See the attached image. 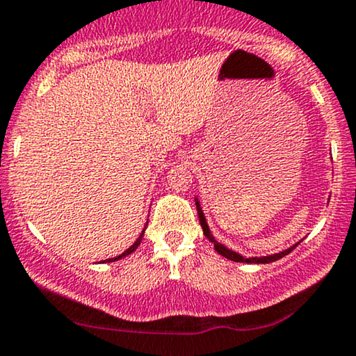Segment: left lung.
<instances>
[{"label":"left lung","mask_w":356,"mask_h":356,"mask_svg":"<svg viewBox=\"0 0 356 356\" xmlns=\"http://www.w3.org/2000/svg\"><path fill=\"white\" fill-rule=\"evenodd\" d=\"M195 205H197V211H199V220H200V225H202V230H204V235H205L207 238H209L210 243H213L215 251H217L218 254L225 256V258L230 259V261H236V263H251V264H266V263H273V261H277V259L284 258L286 254H289L291 251L294 250L296 246H298L299 243H300V241H298V243H296V245H292L291 248H287V250H284V251H279V253H274V254L259 256V258H258V256H251V258H245V256H241L240 253H236V251H233V250L228 248V246H225L223 243H220V241L215 240V236L211 235L209 225H207L204 210H202L200 202H199V199H197V197H195Z\"/></svg>","instance_id":"left-lung-1"}]
</instances>
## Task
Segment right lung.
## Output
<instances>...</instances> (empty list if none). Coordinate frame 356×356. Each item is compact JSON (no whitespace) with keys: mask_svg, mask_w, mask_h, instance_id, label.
Masks as SVG:
<instances>
[{"mask_svg":"<svg viewBox=\"0 0 356 356\" xmlns=\"http://www.w3.org/2000/svg\"><path fill=\"white\" fill-rule=\"evenodd\" d=\"M146 225H147V223H146ZM145 230H146V227H145V228H143L141 235H139V236H138V240H136V241H134V243H133V245H131V246H129V248H128V250H126V251H123V253H121L120 256H116V258H110V259H106V261H108V263H111V261H118V259H121V258H124V256L131 254V253H133V251H136V248H138V246H139V243H141V240H143V236H145ZM106 261H105V263H106Z\"/></svg>","mask_w":356,"mask_h":356,"instance_id":"1","label":"right lung"}]
</instances>
